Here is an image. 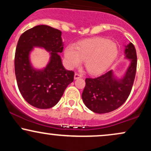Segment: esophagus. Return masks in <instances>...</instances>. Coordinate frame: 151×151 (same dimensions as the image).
Here are the masks:
<instances>
[{
	"mask_svg": "<svg viewBox=\"0 0 151 151\" xmlns=\"http://www.w3.org/2000/svg\"><path fill=\"white\" fill-rule=\"evenodd\" d=\"M82 77V75H81V74L79 73H75L74 74V79H79V78H81Z\"/></svg>",
	"mask_w": 151,
	"mask_h": 151,
	"instance_id": "1",
	"label": "esophagus"
}]
</instances>
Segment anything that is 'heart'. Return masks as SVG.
Returning <instances> with one entry per match:
<instances>
[{
    "label": "heart",
    "mask_w": 151,
    "mask_h": 151,
    "mask_svg": "<svg viewBox=\"0 0 151 151\" xmlns=\"http://www.w3.org/2000/svg\"><path fill=\"white\" fill-rule=\"evenodd\" d=\"M117 45L108 39L96 37L86 40L77 45L76 49L69 46L65 55L70 67H77L84 60L86 70L91 74L104 72L116 58Z\"/></svg>",
    "instance_id": "b5f03b06"
}]
</instances>
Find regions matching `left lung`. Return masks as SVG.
Instances as JSON below:
<instances>
[{"label": "left lung", "mask_w": 151, "mask_h": 151, "mask_svg": "<svg viewBox=\"0 0 151 151\" xmlns=\"http://www.w3.org/2000/svg\"><path fill=\"white\" fill-rule=\"evenodd\" d=\"M125 55L131 64L122 79H116L110 70L99 77L85 79L86 85L81 98L86 106L94 113L113 111L124 104L129 97L137 67L136 48L131 42L126 47Z\"/></svg>", "instance_id": "8db88e82"}]
</instances>
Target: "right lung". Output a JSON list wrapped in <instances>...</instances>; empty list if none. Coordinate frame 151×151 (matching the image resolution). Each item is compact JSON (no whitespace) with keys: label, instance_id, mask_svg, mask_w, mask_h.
<instances>
[{"label":"right lung","instance_id":"obj_1","mask_svg":"<svg viewBox=\"0 0 151 151\" xmlns=\"http://www.w3.org/2000/svg\"><path fill=\"white\" fill-rule=\"evenodd\" d=\"M62 32L48 25H37L21 35L15 54V73L24 99L38 109H50L60 101L74 72L66 70L59 52L63 51ZM33 46L50 52L49 64L42 70L32 68L29 55Z\"/></svg>","mask_w":151,"mask_h":151}]
</instances>
